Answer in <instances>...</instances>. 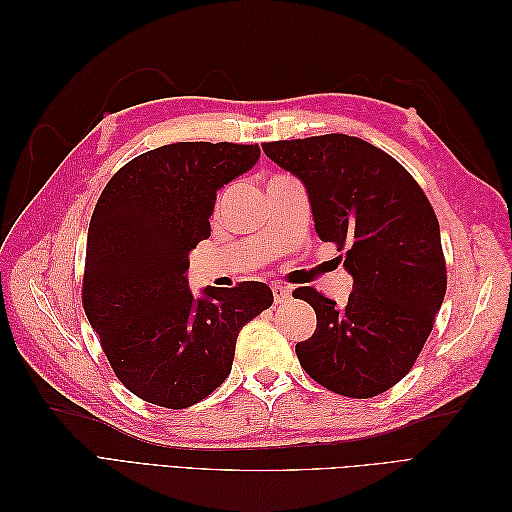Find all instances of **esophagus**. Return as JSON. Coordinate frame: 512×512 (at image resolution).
I'll return each instance as SVG.
<instances>
[{"instance_id":"esophagus-1","label":"esophagus","mask_w":512,"mask_h":512,"mask_svg":"<svg viewBox=\"0 0 512 512\" xmlns=\"http://www.w3.org/2000/svg\"><path fill=\"white\" fill-rule=\"evenodd\" d=\"M292 297V290L286 286H273V301L275 303H286Z\"/></svg>"}]
</instances>
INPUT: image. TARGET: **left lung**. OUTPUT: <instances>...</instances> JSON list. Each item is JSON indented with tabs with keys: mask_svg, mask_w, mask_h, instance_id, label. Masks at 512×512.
I'll use <instances>...</instances> for the list:
<instances>
[{
	"mask_svg": "<svg viewBox=\"0 0 512 512\" xmlns=\"http://www.w3.org/2000/svg\"><path fill=\"white\" fill-rule=\"evenodd\" d=\"M262 149L303 183L318 237L346 250L352 275L342 307L309 286L292 292L318 318L297 344L301 367L346 397L389 391L421 354L444 301L436 213L408 170L363 138L324 134Z\"/></svg>",
	"mask_w": 512,
	"mask_h": 512,
	"instance_id": "8db88e82",
	"label": "left lung"
}]
</instances>
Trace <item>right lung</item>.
<instances>
[{"label":"right lung","mask_w":512,"mask_h":512,"mask_svg":"<svg viewBox=\"0 0 512 512\" xmlns=\"http://www.w3.org/2000/svg\"><path fill=\"white\" fill-rule=\"evenodd\" d=\"M258 145L173 143L106 183L89 222L83 307L117 378L162 408H190L228 378L243 324L271 307L262 282L188 284L190 252L211 235L218 190L247 173Z\"/></svg>","instance_id":"obj_1"}]
</instances>
